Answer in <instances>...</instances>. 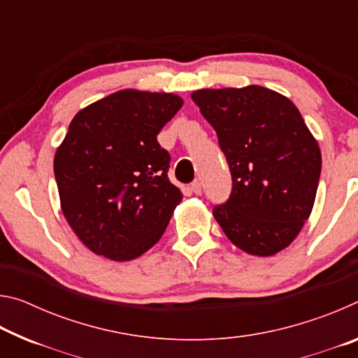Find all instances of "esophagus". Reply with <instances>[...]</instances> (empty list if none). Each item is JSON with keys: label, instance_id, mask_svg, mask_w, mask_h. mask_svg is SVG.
<instances>
[{"label": "esophagus", "instance_id": "1", "mask_svg": "<svg viewBox=\"0 0 358 358\" xmlns=\"http://www.w3.org/2000/svg\"><path fill=\"white\" fill-rule=\"evenodd\" d=\"M191 191L196 194V196H201V194H202V185L199 183V181H194V183L191 185Z\"/></svg>", "mask_w": 358, "mask_h": 358}]
</instances>
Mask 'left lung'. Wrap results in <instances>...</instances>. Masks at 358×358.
Listing matches in <instances>:
<instances>
[{
  "instance_id": "left-lung-1",
  "label": "left lung",
  "mask_w": 358,
  "mask_h": 358,
  "mask_svg": "<svg viewBox=\"0 0 358 358\" xmlns=\"http://www.w3.org/2000/svg\"><path fill=\"white\" fill-rule=\"evenodd\" d=\"M232 173V194L213 208L232 243L251 256L282 251L310 217L322 167L317 141L299 108L273 90H197Z\"/></svg>"
}]
</instances>
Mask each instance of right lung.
<instances>
[{
  "mask_svg": "<svg viewBox=\"0 0 358 358\" xmlns=\"http://www.w3.org/2000/svg\"><path fill=\"white\" fill-rule=\"evenodd\" d=\"M183 99L121 90L82 108L53 159L59 203L78 240L115 262L157 243L183 199L157 134Z\"/></svg>",
  "mask_w": 358,
  "mask_h": 358,
  "instance_id": "obj_1",
  "label": "right lung"
}]
</instances>
